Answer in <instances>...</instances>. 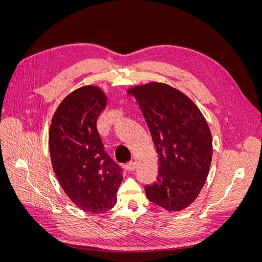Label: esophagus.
<instances>
[{"label":"esophagus","mask_w":262,"mask_h":262,"mask_svg":"<svg viewBox=\"0 0 262 262\" xmlns=\"http://www.w3.org/2000/svg\"><path fill=\"white\" fill-rule=\"evenodd\" d=\"M135 166H136V163H135V161L132 160L126 164V168H127V170H134Z\"/></svg>","instance_id":"obj_1"}]
</instances>
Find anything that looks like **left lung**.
<instances>
[{"instance_id":"1","label":"left lung","mask_w":262,"mask_h":262,"mask_svg":"<svg viewBox=\"0 0 262 262\" xmlns=\"http://www.w3.org/2000/svg\"><path fill=\"white\" fill-rule=\"evenodd\" d=\"M138 100L159 157L157 181L147 199L169 211L191 204L202 190L212 159V137L199 107L182 92L160 82L128 90Z\"/></svg>"}]
</instances>
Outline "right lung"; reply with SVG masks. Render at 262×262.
<instances>
[{
  "label": "right lung",
  "instance_id": "add662e5",
  "mask_svg": "<svg viewBox=\"0 0 262 262\" xmlns=\"http://www.w3.org/2000/svg\"><path fill=\"white\" fill-rule=\"evenodd\" d=\"M106 98L96 86L72 92L56 110L49 130L53 170L66 194L80 209L103 213L117 202L122 168L104 150L97 120Z\"/></svg>",
  "mask_w": 262,
  "mask_h": 262
}]
</instances>
